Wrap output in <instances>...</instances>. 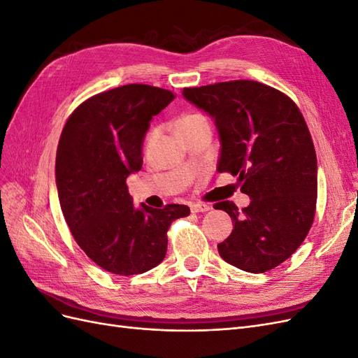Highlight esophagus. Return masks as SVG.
Here are the masks:
<instances>
[{"label": "esophagus", "mask_w": 358, "mask_h": 358, "mask_svg": "<svg viewBox=\"0 0 358 358\" xmlns=\"http://www.w3.org/2000/svg\"><path fill=\"white\" fill-rule=\"evenodd\" d=\"M210 206L204 204V203H194L191 204V212L192 213H199V212H209Z\"/></svg>", "instance_id": "obj_1"}]
</instances>
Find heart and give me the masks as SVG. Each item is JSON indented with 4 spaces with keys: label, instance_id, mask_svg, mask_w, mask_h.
<instances>
[{
    "label": "heart",
    "instance_id": "b5f03b06",
    "mask_svg": "<svg viewBox=\"0 0 358 358\" xmlns=\"http://www.w3.org/2000/svg\"><path fill=\"white\" fill-rule=\"evenodd\" d=\"M203 116L200 115H183L176 121V129H183V128H189L196 122H199Z\"/></svg>",
    "mask_w": 358,
    "mask_h": 358
}]
</instances>
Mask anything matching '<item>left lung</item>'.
Segmentation results:
<instances>
[{
	"label": "left lung",
	"mask_w": 358,
	"mask_h": 358,
	"mask_svg": "<svg viewBox=\"0 0 358 358\" xmlns=\"http://www.w3.org/2000/svg\"><path fill=\"white\" fill-rule=\"evenodd\" d=\"M182 94L215 121L218 171L237 176L251 199L242 210L233 201L216 204L234 224L218 252L245 272H267L296 252L315 216L317 155L305 119L289 96L254 80Z\"/></svg>",
	"instance_id": "8db88e82"
}]
</instances>
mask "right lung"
<instances>
[{"label": "right lung", "mask_w": 358, "mask_h": 358, "mask_svg": "<svg viewBox=\"0 0 358 358\" xmlns=\"http://www.w3.org/2000/svg\"><path fill=\"white\" fill-rule=\"evenodd\" d=\"M175 96L149 85L119 86L83 101L62 129L55 162L61 210L85 254L110 273L158 266L170 224L189 215L183 204L134 206L127 188V178L142 169L150 121Z\"/></svg>", "instance_id": "right-lung-1"}]
</instances>
